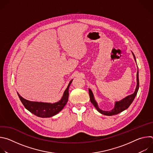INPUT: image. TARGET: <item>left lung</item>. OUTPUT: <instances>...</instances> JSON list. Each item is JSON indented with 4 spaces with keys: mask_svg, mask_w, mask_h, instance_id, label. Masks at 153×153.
I'll list each match as a JSON object with an SVG mask.
<instances>
[{
    "mask_svg": "<svg viewBox=\"0 0 153 153\" xmlns=\"http://www.w3.org/2000/svg\"><path fill=\"white\" fill-rule=\"evenodd\" d=\"M133 53V55L134 56V58L136 60L134 54H133V53ZM139 73H138V71H137V86H136V88L134 93L132 94L126 96V97H125L124 99H123L122 100H121L120 101L116 102L115 106L111 111H105L101 110L100 109H99V108L97 106V104L96 102L94 99L93 94L91 90L90 89H89V94H90V101L93 104V105L95 106V108L97 109V110L99 113H100L101 114H102L103 115L113 116V115L117 114L122 112L123 111L126 110V109L130 106V105L132 103L133 101L134 100V98H135V97H136V96L137 93V91L139 90Z\"/></svg>",
    "mask_w": 153,
    "mask_h": 153,
    "instance_id": "obj_1",
    "label": "left lung"
}]
</instances>
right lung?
Listing matches in <instances>:
<instances>
[{
	"mask_svg": "<svg viewBox=\"0 0 153 153\" xmlns=\"http://www.w3.org/2000/svg\"><path fill=\"white\" fill-rule=\"evenodd\" d=\"M72 82L73 80L70 81L67 89L65 90L61 100L54 103L31 102L24 99L19 93L17 94L25 108L30 112L40 117H50L59 113L67 104L69 96V87Z\"/></svg>",
	"mask_w": 153,
	"mask_h": 153,
	"instance_id": "right-lung-1",
	"label": "right lung"
}]
</instances>
